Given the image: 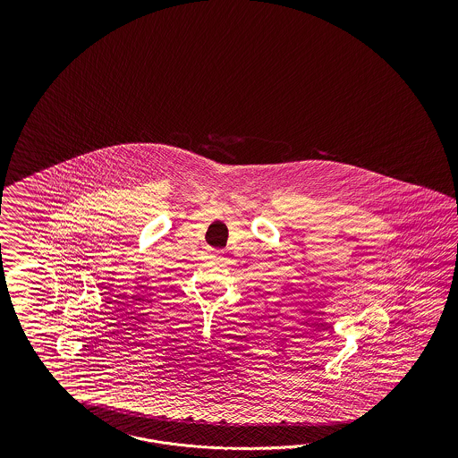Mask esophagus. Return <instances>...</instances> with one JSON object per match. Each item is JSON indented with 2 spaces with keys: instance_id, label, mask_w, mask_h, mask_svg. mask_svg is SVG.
Instances as JSON below:
<instances>
[{
  "instance_id": "1",
  "label": "esophagus",
  "mask_w": 458,
  "mask_h": 458,
  "mask_svg": "<svg viewBox=\"0 0 458 458\" xmlns=\"http://www.w3.org/2000/svg\"><path fill=\"white\" fill-rule=\"evenodd\" d=\"M215 255H222V251H215Z\"/></svg>"
}]
</instances>
